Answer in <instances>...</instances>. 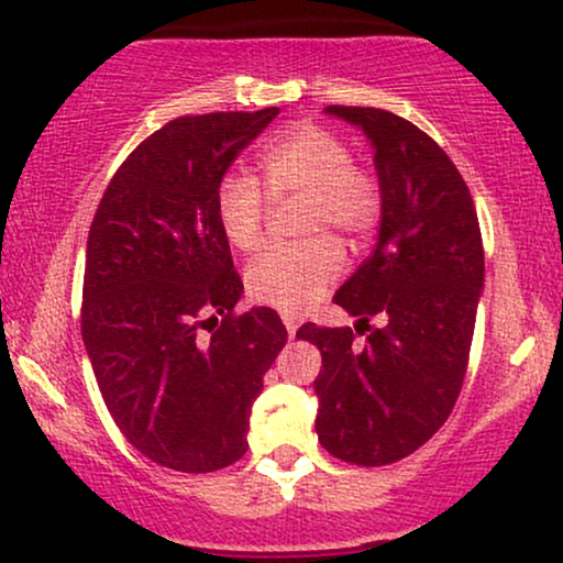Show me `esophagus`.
Returning a JSON list of instances; mask_svg holds the SVG:
<instances>
[{
  "instance_id": "1",
  "label": "esophagus",
  "mask_w": 563,
  "mask_h": 563,
  "mask_svg": "<svg viewBox=\"0 0 563 563\" xmlns=\"http://www.w3.org/2000/svg\"><path fill=\"white\" fill-rule=\"evenodd\" d=\"M283 324H286V330L290 338H296V330H298V317L294 314H283Z\"/></svg>"
}]
</instances>
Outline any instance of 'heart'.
I'll return each mask as SVG.
<instances>
[{
  "mask_svg": "<svg viewBox=\"0 0 563 563\" xmlns=\"http://www.w3.org/2000/svg\"><path fill=\"white\" fill-rule=\"evenodd\" d=\"M265 187L275 199H306V246H277L246 269V290L254 301L286 314H301L340 280L345 257L322 233L361 241L382 216L379 181L353 166L351 147L338 134L314 124H298L280 134L262 155ZM267 197L254 176L229 170L216 189L220 233L236 252L262 244Z\"/></svg>",
  "mask_w": 563,
  "mask_h": 563,
  "instance_id": "obj_1",
  "label": "heart"
}]
</instances>
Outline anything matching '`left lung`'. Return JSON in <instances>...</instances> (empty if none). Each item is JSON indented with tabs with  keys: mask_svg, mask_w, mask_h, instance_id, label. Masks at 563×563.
I'll use <instances>...</instances> for the list:
<instances>
[{
	"mask_svg": "<svg viewBox=\"0 0 563 563\" xmlns=\"http://www.w3.org/2000/svg\"><path fill=\"white\" fill-rule=\"evenodd\" d=\"M374 147L382 189L376 246L334 294L351 327L303 324L322 353L317 437L334 457L376 467L423 446L457 402L483 290L471 189L416 124L382 109L327 106ZM376 316L383 324L372 328ZM366 333L364 344L354 332Z\"/></svg>",
	"mask_w": 563,
	"mask_h": 563,
	"instance_id": "obj_1",
	"label": "left lung"
}]
</instances>
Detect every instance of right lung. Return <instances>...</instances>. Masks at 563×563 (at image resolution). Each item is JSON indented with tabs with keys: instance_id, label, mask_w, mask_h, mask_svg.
<instances>
[{
	"instance_id": "right-lung-1",
	"label": "right lung",
	"mask_w": 563,
	"mask_h": 563,
	"mask_svg": "<svg viewBox=\"0 0 563 563\" xmlns=\"http://www.w3.org/2000/svg\"><path fill=\"white\" fill-rule=\"evenodd\" d=\"M277 113L174 119L122 163L92 218L85 351L130 444L170 471L244 457L252 405L288 340L267 306L233 314L244 283L216 218L218 181Z\"/></svg>"
}]
</instances>
